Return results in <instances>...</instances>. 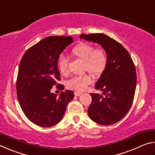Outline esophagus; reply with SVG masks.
<instances>
[{
    "instance_id": "34e87169",
    "label": "esophagus",
    "mask_w": 155,
    "mask_h": 155,
    "mask_svg": "<svg viewBox=\"0 0 155 155\" xmlns=\"http://www.w3.org/2000/svg\"><path fill=\"white\" fill-rule=\"evenodd\" d=\"M81 94H82V93L78 92V91H75V92H74V95L77 96H79L81 95Z\"/></svg>"
}]
</instances>
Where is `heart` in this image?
<instances>
[{
    "instance_id": "obj_1",
    "label": "heart",
    "mask_w": 155,
    "mask_h": 155,
    "mask_svg": "<svg viewBox=\"0 0 155 155\" xmlns=\"http://www.w3.org/2000/svg\"><path fill=\"white\" fill-rule=\"evenodd\" d=\"M73 53L78 58L85 61V70L94 74H100L107 66V56L104 50L98 48L94 49L91 44L83 43L79 44L73 49ZM69 59L64 54H60L58 65L60 72L66 74L68 72ZM93 82V78L90 74L76 75L67 81V87L71 90L83 91Z\"/></svg>"
}]
</instances>
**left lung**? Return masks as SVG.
Returning <instances> with one entry per match:
<instances>
[{"label": "left lung", "mask_w": 155, "mask_h": 155, "mask_svg": "<svg viewBox=\"0 0 155 155\" xmlns=\"http://www.w3.org/2000/svg\"><path fill=\"white\" fill-rule=\"evenodd\" d=\"M80 39L101 45L107 56V66L95 85L104 96L90 94L89 116L99 124H115L127 115L133 104L137 83L134 63L124 47L105 34H82Z\"/></svg>", "instance_id": "1"}]
</instances>
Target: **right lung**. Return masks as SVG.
<instances>
[{
	"mask_svg": "<svg viewBox=\"0 0 155 155\" xmlns=\"http://www.w3.org/2000/svg\"><path fill=\"white\" fill-rule=\"evenodd\" d=\"M72 42L70 36H50L28 48L21 59L16 81L18 102L27 118L40 127L58 124L74 98L70 90L59 96L51 92L55 85L64 89L57 83L61 80L57 64L60 54Z\"/></svg>",
	"mask_w": 155,
	"mask_h": 155,
	"instance_id": "obj_1",
	"label": "right lung"
}]
</instances>
